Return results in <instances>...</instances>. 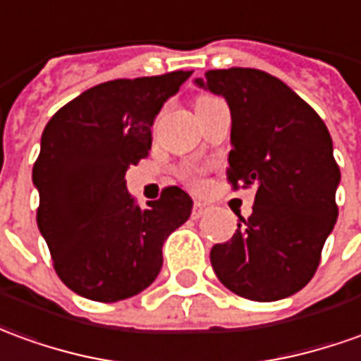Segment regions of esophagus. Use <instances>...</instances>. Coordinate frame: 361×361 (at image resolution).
I'll return each instance as SVG.
<instances>
[{
	"instance_id": "obj_1",
	"label": "esophagus",
	"mask_w": 361,
	"mask_h": 361,
	"mask_svg": "<svg viewBox=\"0 0 361 361\" xmlns=\"http://www.w3.org/2000/svg\"><path fill=\"white\" fill-rule=\"evenodd\" d=\"M209 211H211V205H209V203L195 201V203H193V211H191V215H193V219H199V216H203L205 213H209Z\"/></svg>"
}]
</instances>
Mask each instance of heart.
<instances>
[{
  "label": "heart",
  "mask_w": 361,
  "mask_h": 361,
  "mask_svg": "<svg viewBox=\"0 0 361 361\" xmlns=\"http://www.w3.org/2000/svg\"><path fill=\"white\" fill-rule=\"evenodd\" d=\"M185 178L191 185H201V176L197 173V170H188L185 172Z\"/></svg>",
  "instance_id": "b5f03b06"
}]
</instances>
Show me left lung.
Returning <instances> with one entry per match:
<instances>
[{
  "instance_id": "left-lung-1",
  "label": "left lung",
  "mask_w": 361,
  "mask_h": 361,
  "mask_svg": "<svg viewBox=\"0 0 361 361\" xmlns=\"http://www.w3.org/2000/svg\"><path fill=\"white\" fill-rule=\"evenodd\" d=\"M195 84L228 103V181L256 188L252 215H238L233 238L211 248L213 269L244 299H286L311 281L338 219L340 168L329 128L289 85L262 70H209Z\"/></svg>"
}]
</instances>
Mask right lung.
Here are the masks:
<instances>
[{
	"mask_svg": "<svg viewBox=\"0 0 361 361\" xmlns=\"http://www.w3.org/2000/svg\"><path fill=\"white\" fill-rule=\"evenodd\" d=\"M191 72L113 80L90 87L47 123L32 166L37 224L58 277L74 293L115 303L140 293L162 269V246L193 201L170 185L148 209L127 191L128 166L152 146L162 105Z\"/></svg>",
	"mask_w": 361,
	"mask_h": 361,
	"instance_id": "obj_1",
	"label": "right lung"
}]
</instances>
